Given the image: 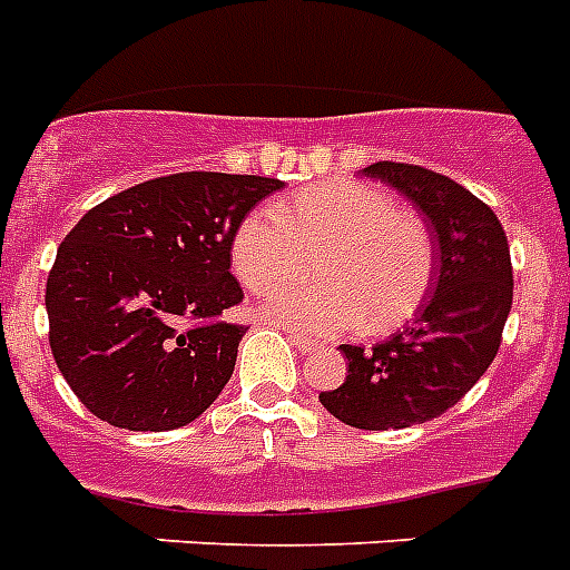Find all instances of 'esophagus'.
<instances>
[{
	"instance_id": "1",
	"label": "esophagus",
	"mask_w": 570,
	"mask_h": 570,
	"mask_svg": "<svg viewBox=\"0 0 570 570\" xmlns=\"http://www.w3.org/2000/svg\"><path fill=\"white\" fill-rule=\"evenodd\" d=\"M286 336H289V342H293V345L301 351V354H307V351L316 348V340H313V336H307V333H301V331H293V327H286Z\"/></svg>"
}]
</instances>
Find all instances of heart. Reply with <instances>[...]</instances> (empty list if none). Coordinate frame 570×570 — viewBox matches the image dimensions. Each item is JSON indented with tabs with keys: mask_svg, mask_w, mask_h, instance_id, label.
I'll return each mask as SVG.
<instances>
[{
	"mask_svg": "<svg viewBox=\"0 0 570 570\" xmlns=\"http://www.w3.org/2000/svg\"><path fill=\"white\" fill-rule=\"evenodd\" d=\"M320 257L318 285L278 287ZM239 284L266 293L263 313L301 331L386 333L404 325L433 281V243L386 189L331 180L277 207L245 213L230 239Z\"/></svg>",
	"mask_w": 570,
	"mask_h": 570,
	"instance_id": "b5f03b06",
	"label": "heart"
}]
</instances>
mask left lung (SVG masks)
I'll list each match as a JSON object with an SVG mask.
<instances>
[{
    "label": "left lung",
    "instance_id": "8db88e82",
    "mask_svg": "<svg viewBox=\"0 0 570 570\" xmlns=\"http://www.w3.org/2000/svg\"><path fill=\"white\" fill-rule=\"evenodd\" d=\"M363 175L424 213L436 245L433 286L404 331L372 348L342 345L345 383L318 401L351 428L401 430L451 410L492 365L512 307L510 243L492 207L445 175L392 160Z\"/></svg>",
    "mask_w": 570,
    "mask_h": 570
}]
</instances>
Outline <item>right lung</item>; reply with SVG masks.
I'll list each match as a JSON object with an SVG mask.
<instances>
[{
  "mask_svg": "<svg viewBox=\"0 0 570 570\" xmlns=\"http://www.w3.org/2000/svg\"><path fill=\"white\" fill-rule=\"evenodd\" d=\"M284 180L178 173L87 210L46 281L49 345L69 390L125 430H175L205 413L234 374L245 325L230 239Z\"/></svg>",
  "mask_w": 570,
  "mask_h": 570,
  "instance_id": "obj_1",
  "label": "right lung"
}]
</instances>
